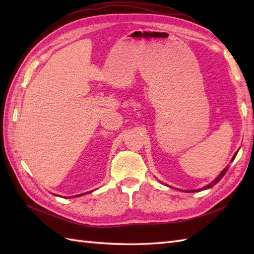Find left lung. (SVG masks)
Returning a JSON list of instances; mask_svg holds the SVG:
<instances>
[{"label":"left lung","instance_id":"8db88e82","mask_svg":"<svg viewBox=\"0 0 254 254\" xmlns=\"http://www.w3.org/2000/svg\"><path fill=\"white\" fill-rule=\"evenodd\" d=\"M237 153H238V150H237L236 152V154L234 155V157L231 158V161H234V159L236 158V155H237ZM228 168H229V166H227V167H225V168L223 169V171L220 172V174L218 175V177L217 178H215V179L210 182V183H208V185H206L205 187H203V188H201V189H198V190H181V191H183V192H196V191H202V190H207V189H210L212 187H214L215 185H216V183H218L219 181H220V179H222V178L225 176V174L226 172H227V170H228ZM169 188H171V187H169Z\"/></svg>","mask_w":254,"mask_h":254}]
</instances>
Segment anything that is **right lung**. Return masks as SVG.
<instances>
[{"instance_id": "right-lung-1", "label": "right lung", "mask_w": 254, "mask_h": 254, "mask_svg": "<svg viewBox=\"0 0 254 254\" xmlns=\"http://www.w3.org/2000/svg\"><path fill=\"white\" fill-rule=\"evenodd\" d=\"M85 193H82V194H77V195H74L73 197H77V196H82V195H84Z\"/></svg>"}]
</instances>
